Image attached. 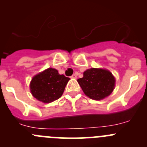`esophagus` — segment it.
<instances>
[{
  "mask_svg": "<svg viewBox=\"0 0 147 147\" xmlns=\"http://www.w3.org/2000/svg\"><path fill=\"white\" fill-rule=\"evenodd\" d=\"M71 78H73V79H75V78H77V75H76V74H73V75H72V76H71Z\"/></svg>",
  "mask_w": 147,
  "mask_h": 147,
  "instance_id": "1",
  "label": "esophagus"
}]
</instances>
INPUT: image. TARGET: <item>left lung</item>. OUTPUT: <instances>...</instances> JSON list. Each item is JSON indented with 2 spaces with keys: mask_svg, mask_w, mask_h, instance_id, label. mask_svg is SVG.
Segmentation results:
<instances>
[{
  "mask_svg": "<svg viewBox=\"0 0 147 147\" xmlns=\"http://www.w3.org/2000/svg\"><path fill=\"white\" fill-rule=\"evenodd\" d=\"M84 94L94 100H103L115 89V78L109 70L90 68L84 71L83 78L78 80Z\"/></svg>",
  "mask_w": 147,
  "mask_h": 147,
  "instance_id": "1",
  "label": "left lung"
}]
</instances>
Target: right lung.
Instances as JSON below:
<instances>
[{
    "label": "right lung",
    "instance_id": "right-lung-1",
    "mask_svg": "<svg viewBox=\"0 0 147 147\" xmlns=\"http://www.w3.org/2000/svg\"><path fill=\"white\" fill-rule=\"evenodd\" d=\"M69 80V78L50 67L32 78L30 84L31 94L39 101L50 103L63 95Z\"/></svg>",
    "mask_w": 147,
    "mask_h": 147
}]
</instances>
